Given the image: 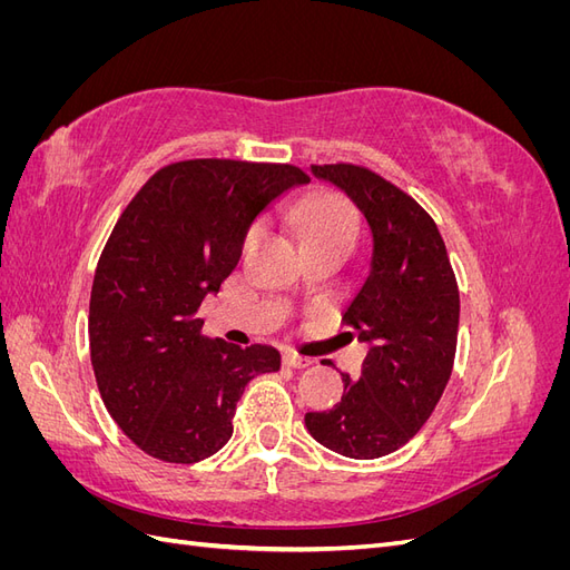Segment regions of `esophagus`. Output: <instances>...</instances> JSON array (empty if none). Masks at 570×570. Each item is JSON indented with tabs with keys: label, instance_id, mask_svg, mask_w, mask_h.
I'll use <instances>...</instances> for the list:
<instances>
[{
	"label": "esophagus",
	"instance_id": "34e87169",
	"mask_svg": "<svg viewBox=\"0 0 570 570\" xmlns=\"http://www.w3.org/2000/svg\"><path fill=\"white\" fill-rule=\"evenodd\" d=\"M283 364L289 368H306V366H312V358L292 354V352H283Z\"/></svg>",
	"mask_w": 570,
	"mask_h": 570
}]
</instances>
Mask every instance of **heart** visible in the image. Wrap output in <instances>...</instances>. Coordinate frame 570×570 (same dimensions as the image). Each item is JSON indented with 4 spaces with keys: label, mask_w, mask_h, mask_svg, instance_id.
Returning a JSON list of instances; mask_svg holds the SVG:
<instances>
[{
    "label": "heart",
    "mask_w": 570,
    "mask_h": 570,
    "mask_svg": "<svg viewBox=\"0 0 570 570\" xmlns=\"http://www.w3.org/2000/svg\"><path fill=\"white\" fill-rule=\"evenodd\" d=\"M292 223L302 237L306 249L344 245L352 247L358 230V216L352 202L335 193V189H316L304 195L292 206ZM258 228H252L247 235V245L256 239Z\"/></svg>",
    "instance_id": "obj_1"
}]
</instances>
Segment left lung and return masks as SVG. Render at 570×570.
Instances as JSON below:
<instances>
[{
	"label": "left lung",
	"instance_id": "8db88e82",
	"mask_svg": "<svg viewBox=\"0 0 570 570\" xmlns=\"http://www.w3.org/2000/svg\"><path fill=\"white\" fill-rule=\"evenodd\" d=\"M312 174L366 216L373 254L342 316L368 344L361 377L342 373V400L304 423L327 450L377 459L416 435L440 402L456 354L459 287L435 220L404 189L354 164L312 166Z\"/></svg>",
	"mask_w": 570,
	"mask_h": 570
}]
</instances>
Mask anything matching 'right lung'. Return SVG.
<instances>
[{"label": "right lung", "mask_w": 570, "mask_h": 570, "mask_svg": "<svg viewBox=\"0 0 570 570\" xmlns=\"http://www.w3.org/2000/svg\"><path fill=\"white\" fill-rule=\"evenodd\" d=\"M304 183L289 164L189 159L157 170L120 214L95 271L90 356L101 402L145 454H216L247 383L281 368L266 344L202 335L197 312L237 266L254 218Z\"/></svg>", "instance_id": "obj_1"}]
</instances>
